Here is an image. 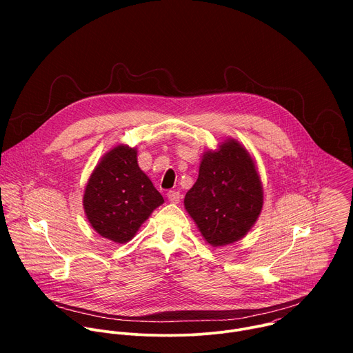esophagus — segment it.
I'll return each mask as SVG.
<instances>
[{
	"label": "esophagus",
	"mask_w": 353,
	"mask_h": 353,
	"mask_svg": "<svg viewBox=\"0 0 353 353\" xmlns=\"http://www.w3.org/2000/svg\"><path fill=\"white\" fill-rule=\"evenodd\" d=\"M180 198H181V195H180L179 191H169L168 192V199L170 201V203H173V204H177L179 201H180Z\"/></svg>",
	"instance_id": "1"
}]
</instances>
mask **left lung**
<instances>
[{
  "label": "left lung",
  "mask_w": 353,
  "mask_h": 353,
  "mask_svg": "<svg viewBox=\"0 0 353 353\" xmlns=\"http://www.w3.org/2000/svg\"><path fill=\"white\" fill-rule=\"evenodd\" d=\"M264 192L253 158L236 139L207 150L184 207L205 241L214 247L244 237L259 219Z\"/></svg>",
  "instance_id": "1"
}]
</instances>
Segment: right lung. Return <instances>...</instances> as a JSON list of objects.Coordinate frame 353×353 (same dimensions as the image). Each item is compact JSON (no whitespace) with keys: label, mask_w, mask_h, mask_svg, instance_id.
<instances>
[{"label":"right lung","mask_w":353,"mask_h":353,"mask_svg":"<svg viewBox=\"0 0 353 353\" xmlns=\"http://www.w3.org/2000/svg\"><path fill=\"white\" fill-rule=\"evenodd\" d=\"M163 196L139 169L137 149L119 145L92 172L83 194V210L90 226L116 243L131 240Z\"/></svg>","instance_id":"1"}]
</instances>
